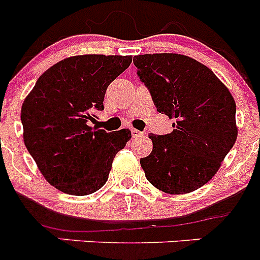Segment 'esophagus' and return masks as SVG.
I'll return each mask as SVG.
<instances>
[{
  "label": "esophagus",
  "mask_w": 260,
  "mask_h": 260,
  "mask_svg": "<svg viewBox=\"0 0 260 260\" xmlns=\"http://www.w3.org/2000/svg\"><path fill=\"white\" fill-rule=\"evenodd\" d=\"M132 135L134 138H138V137H142V135H143V133L139 132V130H137V128H132Z\"/></svg>",
  "instance_id": "1"
}]
</instances>
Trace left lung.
<instances>
[{
    "instance_id": "8db88e82",
    "label": "left lung",
    "mask_w": 260,
    "mask_h": 260,
    "mask_svg": "<svg viewBox=\"0 0 260 260\" xmlns=\"http://www.w3.org/2000/svg\"><path fill=\"white\" fill-rule=\"evenodd\" d=\"M138 77L173 132L150 134L152 152L141 158L148 182L168 194H187L208 182L236 143V103L213 71L191 57L155 53L134 57Z\"/></svg>"
}]
</instances>
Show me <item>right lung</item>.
I'll return each instance as SVG.
<instances>
[{"label":"right lung","instance_id":"1","mask_svg":"<svg viewBox=\"0 0 260 260\" xmlns=\"http://www.w3.org/2000/svg\"><path fill=\"white\" fill-rule=\"evenodd\" d=\"M132 56L83 54L57 62L41 74L20 110L23 141L45 180L59 191L88 195L105 185L112 162L132 132L88 126L104 109L109 86Z\"/></svg>","mask_w":260,"mask_h":260}]
</instances>
